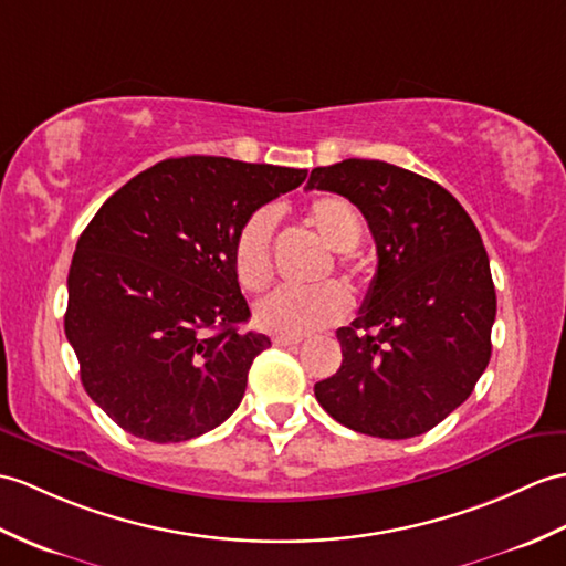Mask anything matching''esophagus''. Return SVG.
I'll return each instance as SVG.
<instances>
[{"mask_svg":"<svg viewBox=\"0 0 566 566\" xmlns=\"http://www.w3.org/2000/svg\"><path fill=\"white\" fill-rule=\"evenodd\" d=\"M272 343L277 345V347H296V345L304 343V339H301V337H286V335H277V337L272 339Z\"/></svg>","mask_w":566,"mask_h":566,"instance_id":"esophagus-1","label":"esophagus"}]
</instances>
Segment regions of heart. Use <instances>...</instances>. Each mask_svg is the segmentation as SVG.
<instances>
[{
	"label": "heart",
	"mask_w": 566,
	"mask_h": 566,
	"mask_svg": "<svg viewBox=\"0 0 566 566\" xmlns=\"http://www.w3.org/2000/svg\"><path fill=\"white\" fill-rule=\"evenodd\" d=\"M308 221L337 253L357 251L364 223L357 209L339 195H321L308 207ZM277 212L260 207L248 214L233 235V270L245 292H262L272 280V243ZM352 296L343 284L325 282L311 289L282 286L258 301L255 323L262 331L286 337L311 335L347 318Z\"/></svg>",
	"instance_id": "b5f03b06"
}]
</instances>
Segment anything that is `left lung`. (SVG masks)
Listing matches in <instances>:
<instances>
[{
	"mask_svg": "<svg viewBox=\"0 0 566 566\" xmlns=\"http://www.w3.org/2000/svg\"><path fill=\"white\" fill-rule=\"evenodd\" d=\"M306 188L357 205L378 255L359 315L337 331L343 366L315 398L359 433L419 437L470 398L492 357L496 294L480 231L439 182L386 161L313 168Z\"/></svg>",
	"mask_w": 566,
	"mask_h": 566,
	"instance_id": "8db88e82",
	"label": "left lung"
}]
</instances>
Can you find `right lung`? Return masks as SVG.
Wrapping results in <instances>:
<instances>
[{
    "mask_svg": "<svg viewBox=\"0 0 566 566\" xmlns=\"http://www.w3.org/2000/svg\"><path fill=\"white\" fill-rule=\"evenodd\" d=\"M306 180L304 168L182 156L142 170L78 235L64 333L82 384L133 437L178 443L241 405L268 335L233 270L243 219Z\"/></svg>",
    "mask_w": 566,
    "mask_h": 566,
    "instance_id": "add662e5",
    "label": "right lung"
}]
</instances>
